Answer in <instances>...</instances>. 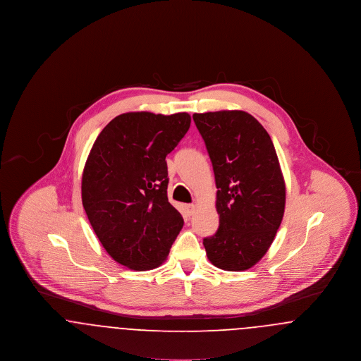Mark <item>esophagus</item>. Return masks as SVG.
I'll return each mask as SVG.
<instances>
[{"mask_svg": "<svg viewBox=\"0 0 361 361\" xmlns=\"http://www.w3.org/2000/svg\"><path fill=\"white\" fill-rule=\"evenodd\" d=\"M195 209H196V207L193 206V204H188V206L185 207V212H187V215H188V216H192V215H193Z\"/></svg>", "mask_w": 361, "mask_h": 361, "instance_id": "esophagus-1", "label": "esophagus"}]
</instances>
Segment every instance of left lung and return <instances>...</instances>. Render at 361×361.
I'll use <instances>...</instances> for the list:
<instances>
[{
    "mask_svg": "<svg viewBox=\"0 0 361 361\" xmlns=\"http://www.w3.org/2000/svg\"><path fill=\"white\" fill-rule=\"evenodd\" d=\"M216 184L219 228L203 240L207 257L224 271L256 265L275 240L286 183L267 130L243 111L193 114Z\"/></svg>",
    "mask_w": 361,
    "mask_h": 361,
    "instance_id": "obj_1",
    "label": "left lung"
}]
</instances>
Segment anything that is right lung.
Wrapping results in <instances>:
<instances>
[{
    "mask_svg": "<svg viewBox=\"0 0 361 361\" xmlns=\"http://www.w3.org/2000/svg\"><path fill=\"white\" fill-rule=\"evenodd\" d=\"M187 112H127L109 121L86 159L82 206L106 253L134 271L169 255L184 226L168 200L169 154L187 134Z\"/></svg>",
    "mask_w": 361,
    "mask_h": 361,
    "instance_id": "obj_1",
    "label": "right lung"
}]
</instances>
